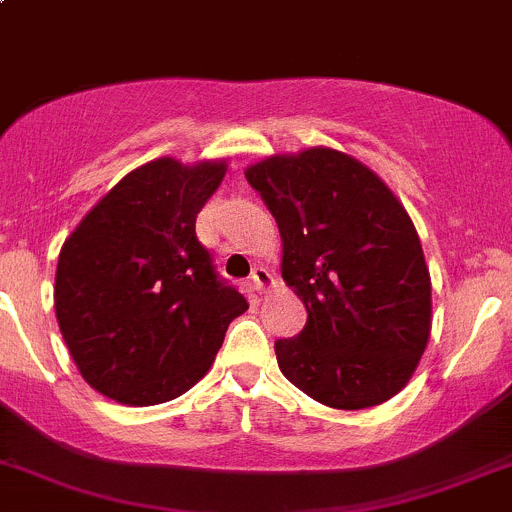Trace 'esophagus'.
Here are the masks:
<instances>
[{
	"label": "esophagus",
	"mask_w": 512,
	"mask_h": 512,
	"mask_svg": "<svg viewBox=\"0 0 512 512\" xmlns=\"http://www.w3.org/2000/svg\"><path fill=\"white\" fill-rule=\"evenodd\" d=\"M250 282H252V289H255L257 294H262V291H267L269 286H272L274 279H272V274H269L265 267H255V269H252Z\"/></svg>",
	"instance_id": "1"
}]
</instances>
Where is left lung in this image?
Listing matches in <instances>:
<instances>
[{
    "label": "left lung",
    "mask_w": 512,
    "mask_h": 512,
    "mask_svg": "<svg viewBox=\"0 0 512 512\" xmlns=\"http://www.w3.org/2000/svg\"><path fill=\"white\" fill-rule=\"evenodd\" d=\"M282 233V277L308 320L274 342L279 369L313 401L359 411L408 384L430 338V272L401 201L330 148L247 167Z\"/></svg>",
    "instance_id": "8db88e82"
}]
</instances>
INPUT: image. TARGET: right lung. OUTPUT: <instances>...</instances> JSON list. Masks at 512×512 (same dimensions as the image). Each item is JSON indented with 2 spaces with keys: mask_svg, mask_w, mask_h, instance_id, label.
<instances>
[{
  "mask_svg": "<svg viewBox=\"0 0 512 512\" xmlns=\"http://www.w3.org/2000/svg\"><path fill=\"white\" fill-rule=\"evenodd\" d=\"M226 162H148L82 218L60 250L55 316L92 389L155 406L209 372L245 296L196 238Z\"/></svg>",
  "mask_w": 512,
  "mask_h": 512,
  "instance_id": "right-lung-1",
  "label": "right lung"
}]
</instances>
